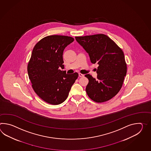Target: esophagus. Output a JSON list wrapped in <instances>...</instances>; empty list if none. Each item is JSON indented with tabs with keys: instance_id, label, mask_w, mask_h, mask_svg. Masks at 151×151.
<instances>
[{
	"instance_id": "esophagus-1",
	"label": "esophagus",
	"mask_w": 151,
	"mask_h": 151,
	"mask_svg": "<svg viewBox=\"0 0 151 151\" xmlns=\"http://www.w3.org/2000/svg\"><path fill=\"white\" fill-rule=\"evenodd\" d=\"M78 75H79V76L80 77H83L84 76V75L81 74V73H78Z\"/></svg>"
}]
</instances>
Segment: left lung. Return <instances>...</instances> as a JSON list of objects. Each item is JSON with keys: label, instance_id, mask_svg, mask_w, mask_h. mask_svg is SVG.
<instances>
[{"label": "left lung", "instance_id": "8db88e82", "mask_svg": "<svg viewBox=\"0 0 151 151\" xmlns=\"http://www.w3.org/2000/svg\"><path fill=\"white\" fill-rule=\"evenodd\" d=\"M88 53L92 63L99 64L97 78L89 74L86 88L92 100L101 103L111 100L120 91L127 73V64L123 51L104 34L75 37Z\"/></svg>", "mask_w": 151, "mask_h": 151}]
</instances>
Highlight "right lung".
I'll return each mask as SVG.
<instances>
[{
  "label": "right lung",
  "instance_id": "right-lung-1",
  "mask_svg": "<svg viewBox=\"0 0 151 151\" xmlns=\"http://www.w3.org/2000/svg\"><path fill=\"white\" fill-rule=\"evenodd\" d=\"M74 38L61 35L44 37L34 47L27 64V73L35 92L49 104L57 105L67 99L77 73L67 74L63 53Z\"/></svg>",
  "mask_w": 151,
  "mask_h": 151
}]
</instances>
